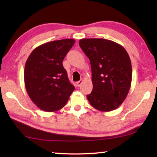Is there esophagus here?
<instances>
[{
    "instance_id": "34e87169",
    "label": "esophagus",
    "mask_w": 157,
    "mask_h": 157,
    "mask_svg": "<svg viewBox=\"0 0 157 157\" xmlns=\"http://www.w3.org/2000/svg\"><path fill=\"white\" fill-rule=\"evenodd\" d=\"M84 82V79H80V80L79 81H78V82H77V86H78V87L79 86H81V84H82V82Z\"/></svg>"
}]
</instances>
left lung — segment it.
Segmentation results:
<instances>
[{
	"label": "left lung",
	"mask_w": 157,
	"mask_h": 157,
	"mask_svg": "<svg viewBox=\"0 0 157 157\" xmlns=\"http://www.w3.org/2000/svg\"><path fill=\"white\" fill-rule=\"evenodd\" d=\"M79 45L90 60L93 91L86 95L93 107L111 111L125 100L132 70L128 53L121 45L105 39H82Z\"/></svg>",
	"instance_id": "left-lung-1"
}]
</instances>
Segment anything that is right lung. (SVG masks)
<instances>
[{
	"label": "right lung",
	"instance_id": "right-lung-1",
	"mask_svg": "<svg viewBox=\"0 0 157 157\" xmlns=\"http://www.w3.org/2000/svg\"><path fill=\"white\" fill-rule=\"evenodd\" d=\"M75 42L73 39L48 42L36 47L26 61V91L40 109L48 112L61 109L75 90L62 64Z\"/></svg>",
	"mask_w": 157,
	"mask_h": 157
}]
</instances>
